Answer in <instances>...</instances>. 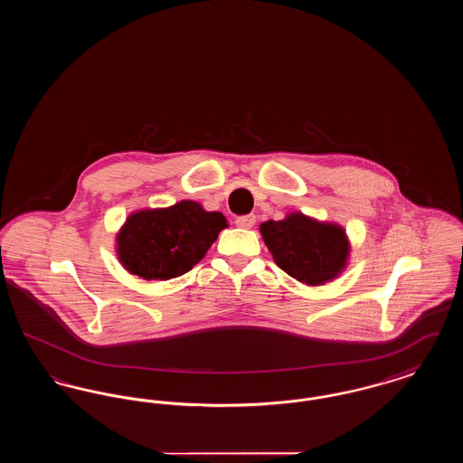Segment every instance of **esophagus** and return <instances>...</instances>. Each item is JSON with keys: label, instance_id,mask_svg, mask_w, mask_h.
I'll return each instance as SVG.
<instances>
[{"label": "esophagus", "instance_id": "esophagus-1", "mask_svg": "<svg viewBox=\"0 0 463 463\" xmlns=\"http://www.w3.org/2000/svg\"><path fill=\"white\" fill-rule=\"evenodd\" d=\"M255 222H257L255 215H242V217L236 219V225L242 227V229H251L255 225Z\"/></svg>", "mask_w": 463, "mask_h": 463}]
</instances>
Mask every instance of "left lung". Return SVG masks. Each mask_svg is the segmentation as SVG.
<instances>
[{"label":"left lung","mask_w":463,"mask_h":463,"mask_svg":"<svg viewBox=\"0 0 463 463\" xmlns=\"http://www.w3.org/2000/svg\"><path fill=\"white\" fill-rule=\"evenodd\" d=\"M260 232L278 267L310 287L325 285L347 264L349 241L340 225L291 213L264 222Z\"/></svg>","instance_id":"left-lung-1"}]
</instances>
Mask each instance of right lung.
<instances>
[{"label":"right lung","instance_id":"right-lung-1","mask_svg":"<svg viewBox=\"0 0 463 463\" xmlns=\"http://www.w3.org/2000/svg\"><path fill=\"white\" fill-rule=\"evenodd\" d=\"M227 227L219 212H204L196 201L132 213L118 234V257L142 279H172L189 272Z\"/></svg>","mask_w":463,"mask_h":463}]
</instances>
